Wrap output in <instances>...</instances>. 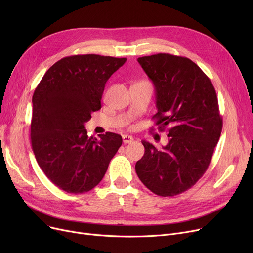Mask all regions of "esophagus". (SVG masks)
I'll use <instances>...</instances> for the list:
<instances>
[{
  "label": "esophagus",
  "instance_id": "esophagus-1",
  "mask_svg": "<svg viewBox=\"0 0 253 253\" xmlns=\"http://www.w3.org/2000/svg\"><path fill=\"white\" fill-rule=\"evenodd\" d=\"M122 138H123V142H124V143H131L132 141L134 140L133 137L130 136V135H126V134L122 135Z\"/></svg>",
  "mask_w": 253,
  "mask_h": 253
}]
</instances>
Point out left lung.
I'll use <instances>...</instances> for the list:
<instances>
[{
  "label": "left lung",
  "mask_w": 253,
  "mask_h": 253,
  "mask_svg": "<svg viewBox=\"0 0 253 253\" xmlns=\"http://www.w3.org/2000/svg\"><path fill=\"white\" fill-rule=\"evenodd\" d=\"M156 90L158 130L169 127L168 143L158 150L142 140L135 164L141 182L154 194L173 197L191 189L207 170L222 129L215 89L191 59L158 53L137 59Z\"/></svg>",
  "instance_id": "left-lung-1"
}]
</instances>
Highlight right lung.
<instances>
[{
    "label": "right lung",
    "instance_id": "obj_1",
    "mask_svg": "<svg viewBox=\"0 0 253 253\" xmlns=\"http://www.w3.org/2000/svg\"><path fill=\"white\" fill-rule=\"evenodd\" d=\"M126 58L73 55L53 64L33 95L31 141L45 175L66 193L89 192L101 181L122 136L89 137L85 123L101 109L104 85Z\"/></svg>",
    "mask_w": 253,
    "mask_h": 253
}]
</instances>
